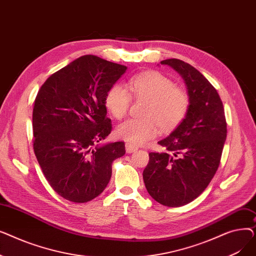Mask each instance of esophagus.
I'll list each match as a JSON object with an SVG mask.
<instances>
[{
  "label": "esophagus",
  "instance_id": "34e87169",
  "mask_svg": "<svg viewBox=\"0 0 256 256\" xmlns=\"http://www.w3.org/2000/svg\"><path fill=\"white\" fill-rule=\"evenodd\" d=\"M138 150V147L136 145H132L130 143H126V150L128 154H132V152H135Z\"/></svg>",
  "mask_w": 256,
  "mask_h": 256
}]
</instances>
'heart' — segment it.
<instances>
[{"instance_id":"heart-1","label":"heart","mask_w":256,"mask_h":256,"mask_svg":"<svg viewBox=\"0 0 256 256\" xmlns=\"http://www.w3.org/2000/svg\"><path fill=\"white\" fill-rule=\"evenodd\" d=\"M128 87L134 96L145 100L142 119H128L118 126L117 136L132 145H140L158 135L160 128L169 132L178 126L190 108L188 93L174 85L167 76L156 70L132 76ZM128 90L119 84L113 85L106 94V106L116 119L124 118L130 106Z\"/></svg>"}]
</instances>
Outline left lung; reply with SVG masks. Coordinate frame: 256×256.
Wrapping results in <instances>:
<instances>
[{"label":"left lung","instance_id":"1","mask_svg":"<svg viewBox=\"0 0 256 256\" xmlns=\"http://www.w3.org/2000/svg\"><path fill=\"white\" fill-rule=\"evenodd\" d=\"M184 80L190 108L182 122L158 141L167 152H150L143 171L147 192L158 204L178 208L196 199L216 173L226 140L227 126L217 90L195 67L167 59Z\"/></svg>","mask_w":256,"mask_h":256}]
</instances>
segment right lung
Segmentation results:
<instances>
[{"instance_id": "1", "label": "right lung", "mask_w": 256, "mask_h": 256, "mask_svg": "<svg viewBox=\"0 0 256 256\" xmlns=\"http://www.w3.org/2000/svg\"><path fill=\"white\" fill-rule=\"evenodd\" d=\"M126 66L85 55L52 74L33 108V150L50 186L61 197L84 204L98 197L112 176L124 142L98 145L112 130L106 94Z\"/></svg>"}]
</instances>
